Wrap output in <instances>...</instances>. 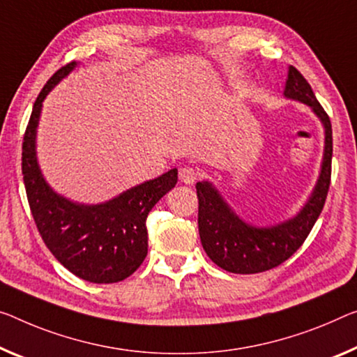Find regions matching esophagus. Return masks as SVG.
Wrapping results in <instances>:
<instances>
[{
	"label": "esophagus",
	"instance_id": "1",
	"mask_svg": "<svg viewBox=\"0 0 357 357\" xmlns=\"http://www.w3.org/2000/svg\"><path fill=\"white\" fill-rule=\"evenodd\" d=\"M197 171L195 167H190V166H185V167H182L178 171V177H180V180H182L183 183H186V185H191V183H195L196 180H197Z\"/></svg>",
	"mask_w": 357,
	"mask_h": 357
}]
</instances>
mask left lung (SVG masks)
Masks as SVG:
<instances>
[{
  "label": "left lung",
  "mask_w": 357,
  "mask_h": 357,
  "mask_svg": "<svg viewBox=\"0 0 357 357\" xmlns=\"http://www.w3.org/2000/svg\"><path fill=\"white\" fill-rule=\"evenodd\" d=\"M284 97L311 108L324 128V155L319 177L303 207L287 220L257 227L243 220L209 180L196 183L197 228L209 259L225 271L236 274L261 273L281 265L297 252L324 207L332 166V124L300 71L287 70Z\"/></svg>",
  "instance_id": "1"
}]
</instances>
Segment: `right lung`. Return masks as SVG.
I'll return each instance as SVG.
<instances>
[{
	"mask_svg": "<svg viewBox=\"0 0 357 357\" xmlns=\"http://www.w3.org/2000/svg\"><path fill=\"white\" fill-rule=\"evenodd\" d=\"M76 67L78 62L60 68L38 96L22 145V174L31 215L52 255L84 281L119 282L145 260L148 212L177 183V169L98 204L71 201L46 182L36 156L43 102Z\"/></svg>",
	"mask_w": 357,
	"mask_h": 357,
	"instance_id": "obj_1",
	"label": "right lung"
}]
</instances>
